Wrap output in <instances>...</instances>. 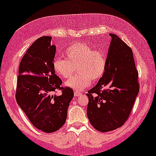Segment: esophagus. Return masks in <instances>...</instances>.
Listing matches in <instances>:
<instances>
[{
    "mask_svg": "<svg viewBox=\"0 0 156 156\" xmlns=\"http://www.w3.org/2000/svg\"><path fill=\"white\" fill-rule=\"evenodd\" d=\"M74 96H75V97H78V96H80V95L82 94V93L80 92V91H74Z\"/></svg>",
    "mask_w": 156,
    "mask_h": 156,
    "instance_id": "34e87169",
    "label": "esophagus"
}]
</instances>
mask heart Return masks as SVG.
<instances>
[{"instance_id": "b5f03b06", "label": "heart", "mask_w": 156, "mask_h": 156, "mask_svg": "<svg viewBox=\"0 0 156 156\" xmlns=\"http://www.w3.org/2000/svg\"><path fill=\"white\" fill-rule=\"evenodd\" d=\"M65 55L66 59H54L53 69L61 78L68 79L76 67L79 74L65 82L70 88L83 90L91 84V80H99L105 72L107 59L103 50H94L87 44L77 42L70 45Z\"/></svg>"}]
</instances>
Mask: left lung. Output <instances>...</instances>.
I'll return each mask as SVG.
<instances>
[{
	"mask_svg": "<svg viewBox=\"0 0 156 156\" xmlns=\"http://www.w3.org/2000/svg\"><path fill=\"white\" fill-rule=\"evenodd\" d=\"M109 35L112 41L105 72L87 94L89 122L101 132L112 131L124 124L139 91L133 51L116 35Z\"/></svg>",
	"mask_w": 156,
	"mask_h": 156,
	"instance_id": "left-lung-1",
	"label": "left lung"
}]
</instances>
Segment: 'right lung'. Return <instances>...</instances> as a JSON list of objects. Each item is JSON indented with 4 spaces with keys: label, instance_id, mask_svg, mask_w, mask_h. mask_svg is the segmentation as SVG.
Returning <instances> with one entry per match:
<instances>
[{
    "label": "right lung",
    "instance_id": "right-lung-1",
    "mask_svg": "<svg viewBox=\"0 0 156 156\" xmlns=\"http://www.w3.org/2000/svg\"><path fill=\"white\" fill-rule=\"evenodd\" d=\"M52 37L42 36L32 44L20 63L16 98L17 103L34 126L52 133L65 124L67 109L74 97L70 87H62V81L53 69L56 47ZM61 90L58 96L54 93Z\"/></svg>",
    "mask_w": 156,
    "mask_h": 156
}]
</instances>
